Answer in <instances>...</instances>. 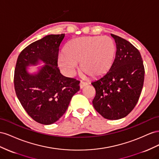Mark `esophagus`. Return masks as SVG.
Returning <instances> with one entry per match:
<instances>
[{
	"instance_id": "1",
	"label": "esophagus",
	"mask_w": 159,
	"mask_h": 159,
	"mask_svg": "<svg viewBox=\"0 0 159 159\" xmlns=\"http://www.w3.org/2000/svg\"><path fill=\"white\" fill-rule=\"evenodd\" d=\"M88 84L87 83H85V82H83V81H81L80 83V89H83L84 87H86Z\"/></svg>"
}]
</instances>
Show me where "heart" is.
I'll use <instances>...</instances> for the list:
<instances>
[{
	"label": "heart",
	"mask_w": 159,
	"mask_h": 159,
	"mask_svg": "<svg viewBox=\"0 0 159 159\" xmlns=\"http://www.w3.org/2000/svg\"><path fill=\"white\" fill-rule=\"evenodd\" d=\"M116 46L107 36L85 37L72 40L58 55L60 66L71 76L80 64V71L91 78H98L111 69L115 58Z\"/></svg>",
	"instance_id": "heart-1"
}]
</instances>
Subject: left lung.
<instances>
[{"instance_id": "8db88e82", "label": "left lung", "mask_w": 159, "mask_h": 159, "mask_svg": "<svg viewBox=\"0 0 159 159\" xmlns=\"http://www.w3.org/2000/svg\"><path fill=\"white\" fill-rule=\"evenodd\" d=\"M116 46L115 58L107 74L91 84L96 90L93 107L105 119L118 120L133 111L141 93L144 68L139 50L111 34Z\"/></svg>"}]
</instances>
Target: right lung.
Here are the masks:
<instances>
[{
	"label": "right lung",
	"mask_w": 159,
	"mask_h": 159,
	"mask_svg": "<svg viewBox=\"0 0 159 159\" xmlns=\"http://www.w3.org/2000/svg\"><path fill=\"white\" fill-rule=\"evenodd\" d=\"M65 34H49L22 50L18 57L14 84L16 96L32 119L51 125L65 114L80 81L63 76L58 67L59 46ZM41 61L45 65L30 74L27 67Z\"/></svg>",
	"instance_id": "obj_1"
}]
</instances>
